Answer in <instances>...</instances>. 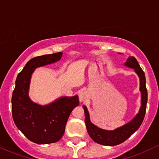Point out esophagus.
I'll return each instance as SVG.
<instances>
[{
	"label": "esophagus",
	"mask_w": 159,
	"mask_h": 159,
	"mask_svg": "<svg viewBox=\"0 0 159 159\" xmlns=\"http://www.w3.org/2000/svg\"><path fill=\"white\" fill-rule=\"evenodd\" d=\"M86 99V93H81L80 94V102H83V101L85 100V99Z\"/></svg>",
	"instance_id": "esophagus-1"
}]
</instances>
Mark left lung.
<instances>
[{
	"label": "left lung",
	"mask_w": 159,
	"mask_h": 159,
	"mask_svg": "<svg viewBox=\"0 0 159 159\" xmlns=\"http://www.w3.org/2000/svg\"><path fill=\"white\" fill-rule=\"evenodd\" d=\"M124 65L127 67L134 69V71L139 77V90L141 92V106L139 111L130 122H127L122 126L119 127L114 130H106V129L99 128L92 123L89 119V111L86 106H83V107L85 112V123H86L88 133L92 139L100 145L112 146V145H119L125 142L135 131L138 130L145 117L147 100H148V93H147L146 86H145V73L140 67L137 60L134 57H129Z\"/></svg>",
	"instance_id": "obj_1"
}]
</instances>
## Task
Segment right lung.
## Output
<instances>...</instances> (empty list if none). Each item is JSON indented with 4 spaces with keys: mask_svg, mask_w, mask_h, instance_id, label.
<instances>
[{
    "mask_svg": "<svg viewBox=\"0 0 159 159\" xmlns=\"http://www.w3.org/2000/svg\"><path fill=\"white\" fill-rule=\"evenodd\" d=\"M62 55L59 52L31 59L16 80L11 99L13 119L17 129L34 143L58 142L63 135L70 113L79 105L78 96H62L43 106L33 102L29 96L31 76L35 69L59 61Z\"/></svg>",
    "mask_w": 159,
    "mask_h": 159,
    "instance_id": "add662e5",
    "label": "right lung"
}]
</instances>
